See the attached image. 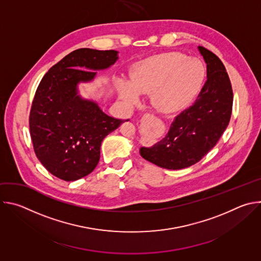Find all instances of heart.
<instances>
[{"instance_id": "obj_1", "label": "heart", "mask_w": 261, "mask_h": 261, "mask_svg": "<svg viewBox=\"0 0 261 261\" xmlns=\"http://www.w3.org/2000/svg\"><path fill=\"white\" fill-rule=\"evenodd\" d=\"M205 75L203 64L179 53H167L139 62L130 82L119 79L120 97L136 104L139 94L150 93L152 105L161 113H172L187 103L201 87Z\"/></svg>"}]
</instances>
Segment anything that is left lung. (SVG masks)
Here are the masks:
<instances>
[{
    "instance_id": "1",
    "label": "left lung",
    "mask_w": 261,
    "mask_h": 261,
    "mask_svg": "<svg viewBox=\"0 0 261 261\" xmlns=\"http://www.w3.org/2000/svg\"><path fill=\"white\" fill-rule=\"evenodd\" d=\"M206 63V77L195 102L178 114L166 136L151 147H140L141 157L166 169L189 167L216 145L229 124L233 93L226 69L212 51L198 46Z\"/></svg>"
}]
</instances>
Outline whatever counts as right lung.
Wrapping results in <instances>:
<instances>
[{
	"label": "right lung",
	"mask_w": 261,
	"mask_h": 261,
	"mask_svg": "<svg viewBox=\"0 0 261 261\" xmlns=\"http://www.w3.org/2000/svg\"><path fill=\"white\" fill-rule=\"evenodd\" d=\"M119 59L117 50L80 48L54 65L41 80L32 103L30 133L34 151L55 176L71 181L91 173L100 159L102 140L129 120L104 114L83 99L77 85Z\"/></svg>",
	"instance_id": "right-lung-1"
}]
</instances>
